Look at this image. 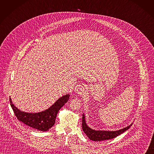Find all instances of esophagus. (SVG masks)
I'll return each mask as SVG.
<instances>
[{
    "label": "esophagus",
    "instance_id": "34e87169",
    "mask_svg": "<svg viewBox=\"0 0 154 154\" xmlns=\"http://www.w3.org/2000/svg\"><path fill=\"white\" fill-rule=\"evenodd\" d=\"M86 90V88L82 85H79L77 88V90L76 91L78 92V93H80V94H83L84 92Z\"/></svg>",
    "mask_w": 154,
    "mask_h": 154
}]
</instances>
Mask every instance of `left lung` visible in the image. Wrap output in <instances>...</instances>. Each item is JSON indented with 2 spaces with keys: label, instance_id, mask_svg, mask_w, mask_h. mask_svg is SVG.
<instances>
[{
  "label": "left lung",
  "instance_id": "obj_1",
  "mask_svg": "<svg viewBox=\"0 0 154 154\" xmlns=\"http://www.w3.org/2000/svg\"><path fill=\"white\" fill-rule=\"evenodd\" d=\"M133 122L121 129H119L117 131H104V130H95L90 128L87 124L85 121V116L83 113L82 115V129L85 134L87 136V137L91 140L93 141H101L105 140L113 139L118 136L120 135L122 133H123L128 129H129L131 126L132 125Z\"/></svg>",
  "mask_w": 154,
  "mask_h": 154
}]
</instances>
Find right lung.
Returning <instances> with one entry per match:
<instances>
[{
	"mask_svg": "<svg viewBox=\"0 0 154 154\" xmlns=\"http://www.w3.org/2000/svg\"><path fill=\"white\" fill-rule=\"evenodd\" d=\"M69 94L59 98L48 109L38 112H27L18 109L12 103L10 97V105L17 119L29 127L41 131H46L52 128L54 123L57 114L69 99Z\"/></svg>",
	"mask_w": 154,
	"mask_h": 154,
	"instance_id": "right-lung-1",
	"label": "right lung"
}]
</instances>
